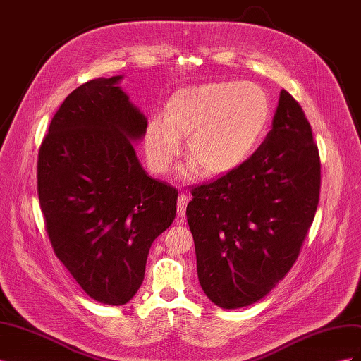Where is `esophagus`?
<instances>
[{
	"label": "esophagus",
	"instance_id": "1",
	"mask_svg": "<svg viewBox=\"0 0 361 361\" xmlns=\"http://www.w3.org/2000/svg\"><path fill=\"white\" fill-rule=\"evenodd\" d=\"M188 202H190V197L187 194H179V197H178V215L179 216H185V214H187Z\"/></svg>",
	"mask_w": 361,
	"mask_h": 361
}]
</instances>
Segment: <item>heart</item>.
I'll use <instances>...</instances> for the list:
<instances>
[{"instance_id":"1","label":"heart","mask_w":361,"mask_h":361,"mask_svg":"<svg viewBox=\"0 0 361 361\" xmlns=\"http://www.w3.org/2000/svg\"><path fill=\"white\" fill-rule=\"evenodd\" d=\"M271 105L253 82H206L174 92L146 126L145 157L149 169L164 174L179 155L187 137L190 178L195 166L206 176H220L239 167L257 149L269 122Z\"/></svg>"}]
</instances>
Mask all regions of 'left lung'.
<instances>
[{"label":"left lung","instance_id":"8db88e82","mask_svg":"<svg viewBox=\"0 0 361 361\" xmlns=\"http://www.w3.org/2000/svg\"><path fill=\"white\" fill-rule=\"evenodd\" d=\"M321 161L302 108L280 92L272 129L241 166L191 191L187 220L206 297L239 309L285 277L319 203Z\"/></svg>","mask_w":361,"mask_h":361}]
</instances>
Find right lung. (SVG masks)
Masks as SVG:
<instances>
[{
	"label": "right lung",
	"mask_w": 361,
	"mask_h": 361,
	"mask_svg": "<svg viewBox=\"0 0 361 361\" xmlns=\"http://www.w3.org/2000/svg\"><path fill=\"white\" fill-rule=\"evenodd\" d=\"M75 89L39 149L37 194L54 253L93 300L123 305L145 279L152 243L176 216L178 190L150 178L133 141L147 118L118 87Z\"/></svg>",
	"instance_id": "right-lung-1"
}]
</instances>
